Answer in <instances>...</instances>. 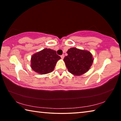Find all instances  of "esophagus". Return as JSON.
<instances>
[{"label": "esophagus", "mask_w": 121, "mask_h": 121, "mask_svg": "<svg viewBox=\"0 0 121 121\" xmlns=\"http://www.w3.org/2000/svg\"><path fill=\"white\" fill-rule=\"evenodd\" d=\"M64 54H62V55H61V59H63V58H64Z\"/></svg>", "instance_id": "34e87169"}]
</instances>
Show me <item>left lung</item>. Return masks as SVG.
Wrapping results in <instances>:
<instances>
[{"label": "left lung", "instance_id": "left-lung-1", "mask_svg": "<svg viewBox=\"0 0 121 121\" xmlns=\"http://www.w3.org/2000/svg\"><path fill=\"white\" fill-rule=\"evenodd\" d=\"M67 53L68 56L65 57L63 60L70 73L78 76L89 70L93 62L90 52L73 48L69 49Z\"/></svg>", "mask_w": 121, "mask_h": 121}]
</instances>
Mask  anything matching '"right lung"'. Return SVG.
<instances>
[{
	"instance_id": "right-lung-1",
	"label": "right lung",
	"mask_w": 121,
	"mask_h": 121,
	"mask_svg": "<svg viewBox=\"0 0 121 121\" xmlns=\"http://www.w3.org/2000/svg\"><path fill=\"white\" fill-rule=\"evenodd\" d=\"M60 59L56 51L45 48L32 56L31 67L36 73L46 74L54 70L56 62Z\"/></svg>"
}]
</instances>
